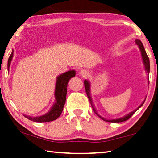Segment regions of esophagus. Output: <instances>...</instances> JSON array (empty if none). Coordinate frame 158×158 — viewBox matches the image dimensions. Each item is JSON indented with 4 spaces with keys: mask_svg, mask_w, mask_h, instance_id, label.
<instances>
[{
    "mask_svg": "<svg viewBox=\"0 0 158 158\" xmlns=\"http://www.w3.org/2000/svg\"><path fill=\"white\" fill-rule=\"evenodd\" d=\"M79 74L81 75L82 77H86L89 75V72L86 69H81V71L79 72Z\"/></svg>",
    "mask_w": 158,
    "mask_h": 158,
    "instance_id": "1",
    "label": "esophagus"
}]
</instances>
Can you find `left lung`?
I'll return each instance as SVG.
<instances>
[{
  "instance_id": "obj_1",
  "label": "left lung",
  "mask_w": 158,
  "mask_h": 158,
  "mask_svg": "<svg viewBox=\"0 0 158 158\" xmlns=\"http://www.w3.org/2000/svg\"><path fill=\"white\" fill-rule=\"evenodd\" d=\"M135 43L138 46V48H139L141 52V55H142L143 62V64H144V66H145V71H146V72L148 73V75H149V73H150V60H149V58H148L146 52H145L144 47H143V44L142 42H141V41L139 40H135ZM148 80H149V77H148ZM148 83H149V81H148ZM84 86H85V90H86V93L87 94V96H88L89 102H90V103H91V105L93 108V110L94 111V113H95V114L97 115V116L99 117L100 118H102V120H103V121H105L106 122H110V123H121V122H123V121H127V120H128L129 118H130L132 116H133V115L135 114V113L137 111V110L139 109L141 106H142L143 105V103H144V102H145V100H144V102L141 103V105L138 108V109L134 110L133 111L129 113V114H127L126 116H125L122 117V118H116V119L108 120V119H106V118H104L101 116L100 115L98 114L97 111H96L95 107H94V106L93 104L92 99H91V95H90V83H89V81H87L86 79L84 80Z\"/></svg>"
}]
</instances>
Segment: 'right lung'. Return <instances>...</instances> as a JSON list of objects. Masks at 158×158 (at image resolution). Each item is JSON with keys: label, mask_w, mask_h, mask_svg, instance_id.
<instances>
[{"label": "right lung", "mask_w": 158, "mask_h": 158, "mask_svg": "<svg viewBox=\"0 0 158 158\" xmlns=\"http://www.w3.org/2000/svg\"><path fill=\"white\" fill-rule=\"evenodd\" d=\"M13 56V50L12 51L11 55L8 58V70L9 71V68ZM76 72L74 70H69L64 74H60L57 77L55 86V103H54L53 106L48 113L44 115L37 117H30L24 115L25 118L27 119L32 121L34 122H38V123H42V122H49L55 121L62 114L63 108H64V103L66 102V96H67V84L70 79L75 77Z\"/></svg>", "instance_id": "obj_1"}]
</instances>
